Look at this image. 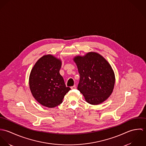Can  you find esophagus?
<instances>
[{"label":"esophagus","mask_w":146,"mask_h":146,"mask_svg":"<svg viewBox=\"0 0 146 146\" xmlns=\"http://www.w3.org/2000/svg\"><path fill=\"white\" fill-rule=\"evenodd\" d=\"M71 89H76V86H75V85H74V86H71Z\"/></svg>","instance_id":"34e87169"}]
</instances>
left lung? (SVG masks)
Wrapping results in <instances>:
<instances>
[{"label":"left lung","mask_w":146,"mask_h":146,"mask_svg":"<svg viewBox=\"0 0 146 146\" xmlns=\"http://www.w3.org/2000/svg\"><path fill=\"white\" fill-rule=\"evenodd\" d=\"M80 80L78 89L89 104L97 105L106 101L112 93L115 83L114 72L104 58L96 52L76 56Z\"/></svg>","instance_id":"1"}]
</instances>
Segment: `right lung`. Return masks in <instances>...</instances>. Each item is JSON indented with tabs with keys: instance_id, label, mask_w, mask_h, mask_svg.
<instances>
[{
	"instance_id": "right-lung-1",
	"label": "right lung",
	"mask_w": 146,
	"mask_h": 146,
	"mask_svg": "<svg viewBox=\"0 0 146 146\" xmlns=\"http://www.w3.org/2000/svg\"><path fill=\"white\" fill-rule=\"evenodd\" d=\"M62 62L52 55L43 56L34 66L29 77V86L34 98L45 107H55L62 104L66 87L60 74Z\"/></svg>"
}]
</instances>
